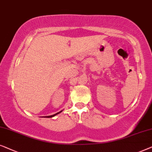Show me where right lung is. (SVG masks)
<instances>
[{"mask_svg": "<svg viewBox=\"0 0 152 152\" xmlns=\"http://www.w3.org/2000/svg\"><path fill=\"white\" fill-rule=\"evenodd\" d=\"M62 112H63V110L60 111L59 112H58V113H56V114H54V115H51V116H45V118H52V117H54V116H56L57 114H60V113Z\"/></svg>", "mask_w": 152, "mask_h": 152, "instance_id": "right-lung-1", "label": "right lung"}]
</instances>
